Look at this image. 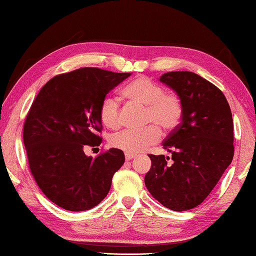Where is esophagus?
<instances>
[{"label":"esophagus","mask_w":256,"mask_h":256,"mask_svg":"<svg viewBox=\"0 0 256 256\" xmlns=\"http://www.w3.org/2000/svg\"><path fill=\"white\" fill-rule=\"evenodd\" d=\"M134 157H136L134 154H125V160H131Z\"/></svg>","instance_id":"obj_1"}]
</instances>
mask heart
Masks as SVG:
<instances>
[{"instance_id":"b5f03b06","label":"heart","mask_w":256,"mask_h":256,"mask_svg":"<svg viewBox=\"0 0 256 256\" xmlns=\"http://www.w3.org/2000/svg\"><path fill=\"white\" fill-rule=\"evenodd\" d=\"M123 96L132 102L146 107L144 122L152 123L141 130H123L110 139L114 148L126 154H138L160 139V130L171 132L178 128L184 115V104L179 96L165 93L164 88L148 77L140 76L123 88ZM101 123L108 128L120 126V104L114 96L102 100L99 109Z\"/></svg>"}]
</instances>
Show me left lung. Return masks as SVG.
<instances>
[{
    "label": "left lung",
    "instance_id": "8db88e82",
    "mask_svg": "<svg viewBox=\"0 0 256 256\" xmlns=\"http://www.w3.org/2000/svg\"><path fill=\"white\" fill-rule=\"evenodd\" d=\"M160 80L179 96L184 115L163 142L172 162L148 155L144 184L165 208L184 212L204 202L232 162V115L220 88L194 72H165Z\"/></svg>",
    "mask_w": 256,
    "mask_h": 256
}]
</instances>
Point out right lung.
I'll list each match as a JSON object with an SVG mask.
<instances>
[{
	"mask_svg": "<svg viewBox=\"0 0 256 256\" xmlns=\"http://www.w3.org/2000/svg\"><path fill=\"white\" fill-rule=\"evenodd\" d=\"M130 75L80 68L52 77L32 104L24 124L28 164L42 192L64 210L82 212L98 205L124 164L120 149L92 158L84 148L100 146V104Z\"/></svg>",
	"mask_w": 256,
	"mask_h": 256,
	"instance_id": "right-lung-1",
	"label": "right lung"
}]
</instances>
